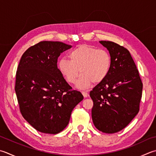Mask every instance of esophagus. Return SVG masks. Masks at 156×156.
Wrapping results in <instances>:
<instances>
[{"mask_svg": "<svg viewBox=\"0 0 156 156\" xmlns=\"http://www.w3.org/2000/svg\"><path fill=\"white\" fill-rule=\"evenodd\" d=\"M82 95L84 96V97H85V98L88 96V94L87 92H86V91H82Z\"/></svg>", "mask_w": 156, "mask_h": 156, "instance_id": "1", "label": "esophagus"}]
</instances>
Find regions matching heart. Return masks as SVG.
<instances>
[{
  "label": "heart",
  "instance_id": "heart-1",
  "mask_svg": "<svg viewBox=\"0 0 156 156\" xmlns=\"http://www.w3.org/2000/svg\"><path fill=\"white\" fill-rule=\"evenodd\" d=\"M69 60L62 57L58 60L57 68L69 83L76 81L79 73H82L76 87L85 89L93 82L99 83L108 76L112 66V58L108 51L97 49L88 44H81L69 53Z\"/></svg>",
  "mask_w": 156,
  "mask_h": 156
}]
</instances>
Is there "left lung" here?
<instances>
[{
  "label": "left lung",
  "mask_w": 156,
  "mask_h": 156,
  "mask_svg": "<svg viewBox=\"0 0 156 156\" xmlns=\"http://www.w3.org/2000/svg\"><path fill=\"white\" fill-rule=\"evenodd\" d=\"M109 51L112 66L108 76L90 92L92 119L97 129L115 133L124 129L139 111L143 83L126 48L111 41H99Z\"/></svg>",
  "instance_id": "1"
}]
</instances>
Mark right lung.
<instances>
[{
    "label": "right lung",
    "instance_id": "add662e5",
    "mask_svg": "<svg viewBox=\"0 0 156 156\" xmlns=\"http://www.w3.org/2000/svg\"><path fill=\"white\" fill-rule=\"evenodd\" d=\"M71 47L62 42L42 41L21 56L15 93L21 115L39 132H62L73 109L84 99L80 92L72 90L57 68L60 54Z\"/></svg>",
    "mask_w": 156,
    "mask_h": 156
}]
</instances>
